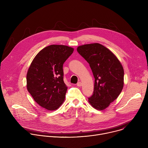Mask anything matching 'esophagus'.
<instances>
[{
	"label": "esophagus",
	"mask_w": 148,
	"mask_h": 148,
	"mask_svg": "<svg viewBox=\"0 0 148 148\" xmlns=\"http://www.w3.org/2000/svg\"><path fill=\"white\" fill-rule=\"evenodd\" d=\"M77 86L78 87H81V86H82L81 82H78L77 83Z\"/></svg>",
	"instance_id": "34e87169"
}]
</instances>
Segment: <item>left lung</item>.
<instances>
[{
    "label": "left lung",
    "mask_w": 148,
    "mask_h": 148,
    "mask_svg": "<svg viewBox=\"0 0 148 148\" xmlns=\"http://www.w3.org/2000/svg\"><path fill=\"white\" fill-rule=\"evenodd\" d=\"M77 50L89 63L95 78L94 92L88 102L95 109L102 111L118 98L123 89V67L116 56L99 43L81 45Z\"/></svg>",
    "instance_id": "8db88e82"
}]
</instances>
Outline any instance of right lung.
<instances>
[{
  "label": "right lung",
  "mask_w": 148,
  "mask_h": 148,
  "mask_svg": "<svg viewBox=\"0 0 148 148\" xmlns=\"http://www.w3.org/2000/svg\"><path fill=\"white\" fill-rule=\"evenodd\" d=\"M74 48L53 45L40 50L26 75L27 89L34 100L49 111L57 110L65 100L67 87L63 81L64 62Z\"/></svg>",
  "instance_id": "1"
}]
</instances>
